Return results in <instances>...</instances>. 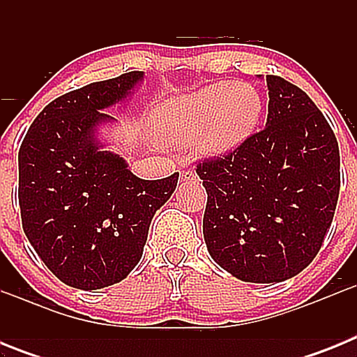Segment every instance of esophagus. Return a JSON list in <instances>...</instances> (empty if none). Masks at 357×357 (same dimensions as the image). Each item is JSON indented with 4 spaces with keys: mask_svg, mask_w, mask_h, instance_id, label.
I'll return each instance as SVG.
<instances>
[{
    "mask_svg": "<svg viewBox=\"0 0 357 357\" xmlns=\"http://www.w3.org/2000/svg\"><path fill=\"white\" fill-rule=\"evenodd\" d=\"M181 176H182V181H197V173L195 172H182L181 173Z\"/></svg>",
    "mask_w": 357,
    "mask_h": 357,
    "instance_id": "34e87169",
    "label": "esophagus"
}]
</instances>
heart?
I'll return each instance as SVG.
<instances>
[{
  "label": "heart",
  "mask_w": 357,
  "mask_h": 357,
  "mask_svg": "<svg viewBox=\"0 0 357 357\" xmlns=\"http://www.w3.org/2000/svg\"><path fill=\"white\" fill-rule=\"evenodd\" d=\"M263 114L259 93L248 84H213L168 103L160 112V134L169 144L200 141L209 155H223L247 141Z\"/></svg>",
  "instance_id": "b5f03b06"
}]
</instances>
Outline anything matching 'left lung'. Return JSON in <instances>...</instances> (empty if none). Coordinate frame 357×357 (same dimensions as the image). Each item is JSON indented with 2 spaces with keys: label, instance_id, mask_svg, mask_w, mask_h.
Wrapping results in <instances>:
<instances>
[{
  "label": "left lung",
  "instance_id": "1",
  "mask_svg": "<svg viewBox=\"0 0 357 357\" xmlns=\"http://www.w3.org/2000/svg\"><path fill=\"white\" fill-rule=\"evenodd\" d=\"M266 127L202 160L204 239L214 263L245 282H282L317 257L340 195V148L296 85L266 75Z\"/></svg>",
  "mask_w": 357,
  "mask_h": 357
}]
</instances>
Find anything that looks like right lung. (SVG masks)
Masks as SVG:
<instances>
[{
  "mask_svg": "<svg viewBox=\"0 0 357 357\" xmlns=\"http://www.w3.org/2000/svg\"><path fill=\"white\" fill-rule=\"evenodd\" d=\"M143 71L94 82L55 98L33 119L19 148V207L28 241L50 272L77 289H100L137 266L157 209L178 173L144 181L105 150L103 110L125 102Z\"/></svg>",
  "mask_w": 357,
  "mask_h": 357,
  "instance_id": "obj_1",
  "label": "right lung"
}]
</instances>
